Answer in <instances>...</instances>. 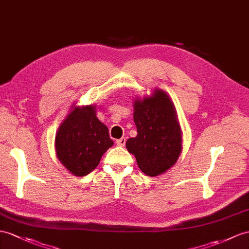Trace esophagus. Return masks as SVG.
Wrapping results in <instances>:
<instances>
[{"instance_id": "1", "label": "esophagus", "mask_w": 249, "mask_h": 249, "mask_svg": "<svg viewBox=\"0 0 249 249\" xmlns=\"http://www.w3.org/2000/svg\"><path fill=\"white\" fill-rule=\"evenodd\" d=\"M116 143L119 145V147H124L125 144V138L124 137H121L116 141Z\"/></svg>"}]
</instances>
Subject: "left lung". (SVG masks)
Returning a JSON list of instances; mask_svg holds the SVG:
<instances>
[{
    "label": "left lung",
    "instance_id": "obj_1",
    "mask_svg": "<svg viewBox=\"0 0 249 249\" xmlns=\"http://www.w3.org/2000/svg\"><path fill=\"white\" fill-rule=\"evenodd\" d=\"M133 118L137 136L125 142L138 167L148 177L165 173L178 161L183 149V133L173 101L165 90L135 98Z\"/></svg>",
    "mask_w": 249,
    "mask_h": 249
}]
</instances>
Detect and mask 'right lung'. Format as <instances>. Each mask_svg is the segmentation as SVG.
I'll list each match as a JSON object with an SVG mask.
<instances>
[{"mask_svg":"<svg viewBox=\"0 0 249 249\" xmlns=\"http://www.w3.org/2000/svg\"><path fill=\"white\" fill-rule=\"evenodd\" d=\"M59 125L54 150L59 161L75 177H84L98 166L114 142L107 126L96 116V106H71Z\"/></svg>","mask_w":249,"mask_h":249,"instance_id":"1","label":"right lung"}]
</instances>
